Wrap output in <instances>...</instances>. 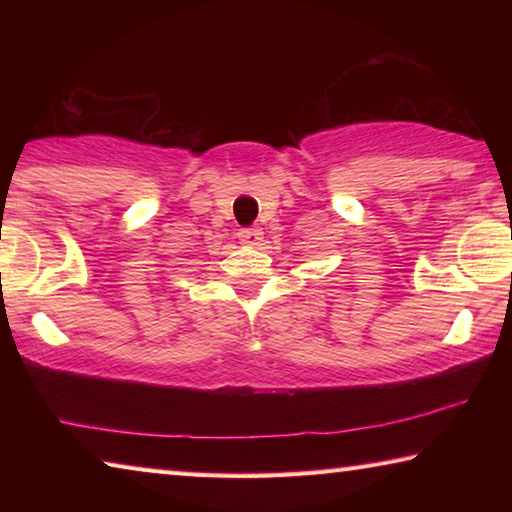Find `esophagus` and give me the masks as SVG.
Instances as JSON below:
<instances>
[{
    "label": "esophagus",
    "instance_id": "esophagus-1",
    "mask_svg": "<svg viewBox=\"0 0 512 512\" xmlns=\"http://www.w3.org/2000/svg\"><path fill=\"white\" fill-rule=\"evenodd\" d=\"M262 241H264V232H262V228H241L239 230V244L241 246H248V248H257V246H262Z\"/></svg>",
    "mask_w": 512,
    "mask_h": 512
}]
</instances>
